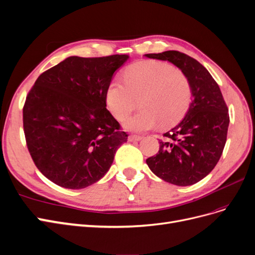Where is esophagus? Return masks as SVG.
I'll return each instance as SVG.
<instances>
[{"label":"esophagus","mask_w":255,"mask_h":255,"mask_svg":"<svg viewBox=\"0 0 255 255\" xmlns=\"http://www.w3.org/2000/svg\"><path fill=\"white\" fill-rule=\"evenodd\" d=\"M142 138H143V136L136 135V134H130V135L128 136V139L130 140V142H133V140H140Z\"/></svg>","instance_id":"1"}]
</instances>
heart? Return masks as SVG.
Returning <instances> with one entry per match:
<instances>
[{
	"instance_id": "heart-1",
	"label": "heart",
	"mask_w": 255,
	"mask_h": 255,
	"mask_svg": "<svg viewBox=\"0 0 255 255\" xmlns=\"http://www.w3.org/2000/svg\"><path fill=\"white\" fill-rule=\"evenodd\" d=\"M125 81L115 79L108 84L105 101L117 120H124L139 100L140 109L125 121L134 131L168 127L181 121L190 107L191 83L187 75L171 64L148 60L130 65Z\"/></svg>"
}]
</instances>
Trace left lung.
Segmentation results:
<instances>
[{"label": "left lung", "mask_w": 255, "mask_h": 255, "mask_svg": "<svg viewBox=\"0 0 255 255\" xmlns=\"http://www.w3.org/2000/svg\"><path fill=\"white\" fill-rule=\"evenodd\" d=\"M145 55L180 68L191 83L193 97L185 118L159 139L158 152L146 163L165 182L193 185L213 170L223 153L230 121L228 107L218 83L191 56L176 50Z\"/></svg>", "instance_id": "obj_1"}]
</instances>
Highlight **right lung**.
<instances>
[{"instance_id": "add662e5", "label": "right lung", "mask_w": 255, "mask_h": 255, "mask_svg": "<svg viewBox=\"0 0 255 255\" xmlns=\"http://www.w3.org/2000/svg\"><path fill=\"white\" fill-rule=\"evenodd\" d=\"M127 54L69 56L44 71L23 107L27 148L52 183L83 189L107 173L128 134L106 108L105 93Z\"/></svg>"}]
</instances>
